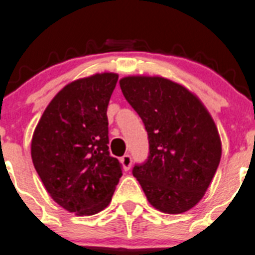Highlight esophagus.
<instances>
[{
    "instance_id": "obj_1",
    "label": "esophagus",
    "mask_w": 255,
    "mask_h": 255,
    "mask_svg": "<svg viewBox=\"0 0 255 255\" xmlns=\"http://www.w3.org/2000/svg\"><path fill=\"white\" fill-rule=\"evenodd\" d=\"M120 162H121V164H123V168L125 170H129L130 168H131L132 160H131V156H130L129 154H125V155H124L123 158L120 159Z\"/></svg>"
}]
</instances>
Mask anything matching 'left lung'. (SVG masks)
Listing matches in <instances>:
<instances>
[{
  "mask_svg": "<svg viewBox=\"0 0 255 255\" xmlns=\"http://www.w3.org/2000/svg\"><path fill=\"white\" fill-rule=\"evenodd\" d=\"M120 87L148 131V159L132 174L156 210L188 211L204 197L221 159L214 119L195 93L164 77H124Z\"/></svg>",
  "mask_w": 255,
  "mask_h": 255,
  "instance_id": "8db88e82",
  "label": "left lung"
}]
</instances>
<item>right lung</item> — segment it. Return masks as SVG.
Returning <instances> with one entry per match:
<instances>
[{"label":"right lung","instance_id":"add662e5","mask_svg":"<svg viewBox=\"0 0 255 255\" xmlns=\"http://www.w3.org/2000/svg\"><path fill=\"white\" fill-rule=\"evenodd\" d=\"M119 76L79 78L46 106L31 139V159L45 190L59 206L91 216L109 206L121 164L109 153L107 106Z\"/></svg>","mask_w":255,"mask_h":255}]
</instances>
